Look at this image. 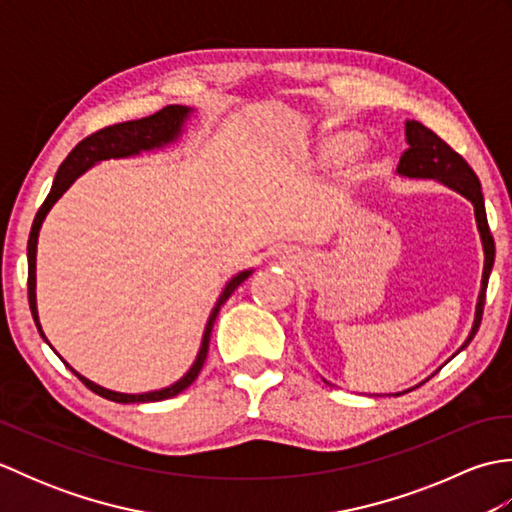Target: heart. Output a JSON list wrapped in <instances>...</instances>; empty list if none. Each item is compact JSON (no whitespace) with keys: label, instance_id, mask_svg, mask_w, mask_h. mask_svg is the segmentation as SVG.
<instances>
[{"label":"heart","instance_id":"1","mask_svg":"<svg viewBox=\"0 0 512 512\" xmlns=\"http://www.w3.org/2000/svg\"><path fill=\"white\" fill-rule=\"evenodd\" d=\"M361 143V134L354 132V129H334V132H328L321 136L314 145V160L321 167H334L341 165L345 158H350L354 154V149ZM367 160L365 158H354L352 160V169H365Z\"/></svg>","mask_w":512,"mask_h":512}]
</instances>
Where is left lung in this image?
<instances>
[{
    "mask_svg": "<svg viewBox=\"0 0 512 512\" xmlns=\"http://www.w3.org/2000/svg\"><path fill=\"white\" fill-rule=\"evenodd\" d=\"M405 138H407L409 149L400 156V162L396 167L398 176L409 178V180H436V182L444 184L447 189L460 193L462 198L469 200L473 204V211H475L477 233H480V242H482V250H484V270H482L480 295H477V303H475V317H473L471 332H469V336H466V341L460 345V350L455 352V354H460L464 347L473 341L477 330H480L488 277H491V270L495 264V242H493L491 231H488L482 184H480V180H477L475 171L466 165V160L460 154H455V151L447 143H444L442 138H438L431 132V129L420 125L418 121H405ZM323 383H328V380L323 378ZM328 385H332V383H328Z\"/></svg>",
    "mask_w": 512,
    "mask_h": 512,
    "instance_id": "left-lung-1",
    "label": "left lung"
}]
</instances>
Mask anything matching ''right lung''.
Here are the masks:
<instances>
[{
    "label": "right lung",
    "mask_w": 512,
    "mask_h": 512,
    "mask_svg": "<svg viewBox=\"0 0 512 512\" xmlns=\"http://www.w3.org/2000/svg\"><path fill=\"white\" fill-rule=\"evenodd\" d=\"M195 114V107H187V105H169L165 110H160L156 114H151L147 118H140V121H129V123H121V125H114V127H105L101 132H96L92 136H88L85 140H81L79 145H76L68 158L63 160V165L59 167L57 176H54L52 182V189L48 193L46 202L41 204L39 213L35 215V222H32L30 228V237H28V301H30V312H32V319H35V325L39 334L43 336V341L48 343L46 334L41 330V323H39V312H37V242H39V231H41V224L46 220V215L50 213V209L61 195L68 191L74 180H79L85 171L92 169L94 165H99L103 160H118V158H134L145 154V151H160L165 147L176 145L178 140L182 138L184 129H187V123L191 121V116ZM253 275V268H246V270H239L237 275H233L231 279L226 281V286L222 288L220 297H217L215 306L209 314V321L204 325V334H202V343H200V350L198 356H195L193 365L187 369V374H184L176 383L169 385V387H162V389H154V391H145V394H123V391H114V389H107L103 385H96L94 380L85 378L83 374L76 372L72 365H68L72 372L81 378V383L85 387H90L94 394H99L107 400H114V402H158V400H167L178 396L180 391L187 389L195 378H198L200 369L206 361V352H209V339H211V330H213V323L217 319V312L226 303V299L233 295V290L242 284L244 279H248ZM50 345V343H48ZM52 347V345H50Z\"/></svg>",
    "instance_id": "obj_1"
}]
</instances>
